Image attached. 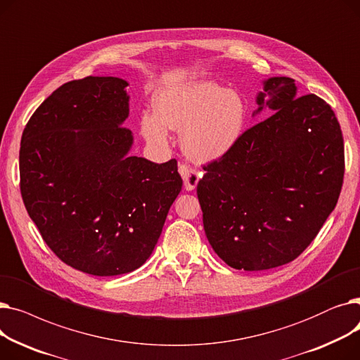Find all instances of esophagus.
Returning a JSON list of instances; mask_svg holds the SVG:
<instances>
[{"label":"esophagus","mask_w":360,"mask_h":360,"mask_svg":"<svg viewBox=\"0 0 360 360\" xmlns=\"http://www.w3.org/2000/svg\"><path fill=\"white\" fill-rule=\"evenodd\" d=\"M179 174L184 179V185H185V190L188 191H193L194 188L197 186L198 181H200V172L198 169L191 167L190 165L186 163H181L179 165Z\"/></svg>","instance_id":"1"}]
</instances>
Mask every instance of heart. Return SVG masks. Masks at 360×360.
I'll return each instance as SVG.
<instances>
[{
    "label": "heart",
    "instance_id": "heart-1",
    "mask_svg": "<svg viewBox=\"0 0 360 360\" xmlns=\"http://www.w3.org/2000/svg\"><path fill=\"white\" fill-rule=\"evenodd\" d=\"M155 115L141 117V134L151 146L163 147L167 128L185 129L186 155L198 162L216 160L238 143L247 106L233 90L213 82H197L159 93L153 101Z\"/></svg>",
    "mask_w": 360,
    "mask_h": 360
}]
</instances>
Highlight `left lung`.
Here are the masks:
<instances>
[{"label":"left lung","mask_w":360,"mask_h":360,"mask_svg":"<svg viewBox=\"0 0 360 360\" xmlns=\"http://www.w3.org/2000/svg\"><path fill=\"white\" fill-rule=\"evenodd\" d=\"M274 113L243 131L197 185L204 231L236 270L258 271L304 252L334 210L345 178V143L331 106L296 98L295 80L264 82L257 98Z\"/></svg>","instance_id":"obj_1"}]
</instances>
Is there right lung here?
<instances>
[{"label": "right lung", "instance_id": "obj_1", "mask_svg": "<svg viewBox=\"0 0 360 360\" xmlns=\"http://www.w3.org/2000/svg\"><path fill=\"white\" fill-rule=\"evenodd\" d=\"M127 86L91 75L63 84L33 112L20 143L30 219L56 257L93 276L141 267L182 188L175 159L127 155Z\"/></svg>", "mask_w": 360, "mask_h": 360}]
</instances>
